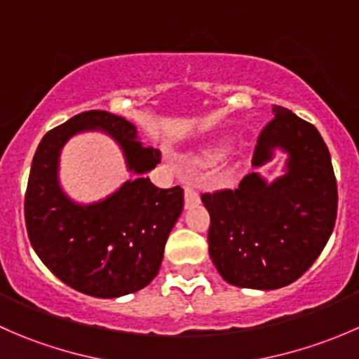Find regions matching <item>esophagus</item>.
Here are the masks:
<instances>
[{
  "label": "esophagus",
  "instance_id": "1",
  "mask_svg": "<svg viewBox=\"0 0 359 359\" xmlns=\"http://www.w3.org/2000/svg\"><path fill=\"white\" fill-rule=\"evenodd\" d=\"M184 200H186V208H191V206L198 205L200 203V194L194 189L193 186H184Z\"/></svg>",
  "mask_w": 359,
  "mask_h": 359
}]
</instances>
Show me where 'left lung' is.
<instances>
[{
    "instance_id": "1",
    "label": "left lung",
    "mask_w": 359,
    "mask_h": 359,
    "mask_svg": "<svg viewBox=\"0 0 359 359\" xmlns=\"http://www.w3.org/2000/svg\"><path fill=\"white\" fill-rule=\"evenodd\" d=\"M257 140L252 165L262 166L276 147L287 151V173L267 184L259 173L236 189L201 194L210 213L208 250L220 276L241 288L274 290L299 280L323 252L337 219V180L316 126L290 109Z\"/></svg>"
}]
</instances>
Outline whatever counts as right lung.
Here are the masks:
<instances>
[{"instance_id": "1", "label": "right lung", "mask_w": 359, "mask_h": 359, "mask_svg": "<svg viewBox=\"0 0 359 359\" xmlns=\"http://www.w3.org/2000/svg\"><path fill=\"white\" fill-rule=\"evenodd\" d=\"M102 129L122 146L137 179L93 205H76L56 179L58 154L69 136ZM161 153L137 140V128L107 111H86L50 130L32 158L24 215L41 262L74 290L99 299L133 293L156 278L172 227L184 208L179 186L158 189L142 173Z\"/></svg>"}]
</instances>
